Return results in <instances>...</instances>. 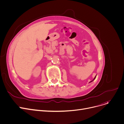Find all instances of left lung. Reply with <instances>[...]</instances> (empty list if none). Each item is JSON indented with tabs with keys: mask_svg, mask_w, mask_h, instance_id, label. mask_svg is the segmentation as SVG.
Segmentation results:
<instances>
[{
	"mask_svg": "<svg viewBox=\"0 0 124 124\" xmlns=\"http://www.w3.org/2000/svg\"><path fill=\"white\" fill-rule=\"evenodd\" d=\"M96 77H94V78H93V80H94V79H95V78H96ZM91 82H92V81H91Z\"/></svg>",
	"mask_w": 124,
	"mask_h": 124,
	"instance_id": "left-lung-1",
	"label": "left lung"
}]
</instances>
